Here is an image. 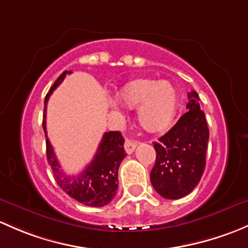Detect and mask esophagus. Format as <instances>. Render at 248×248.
<instances>
[{
  "mask_svg": "<svg viewBox=\"0 0 248 248\" xmlns=\"http://www.w3.org/2000/svg\"><path fill=\"white\" fill-rule=\"evenodd\" d=\"M137 147V142L134 141V140H130V139H126L125 140V144H124V148H125V152L127 153V154H132L135 150V148Z\"/></svg>",
  "mask_w": 248,
  "mask_h": 248,
  "instance_id": "obj_1",
  "label": "esophagus"
}]
</instances>
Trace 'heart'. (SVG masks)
<instances>
[{"mask_svg": "<svg viewBox=\"0 0 248 248\" xmlns=\"http://www.w3.org/2000/svg\"><path fill=\"white\" fill-rule=\"evenodd\" d=\"M118 101L129 108H139L140 125L148 132L165 131L174 121L178 94L167 81L136 78L122 87Z\"/></svg>", "mask_w": 248, "mask_h": 248, "instance_id": "b5f03b06", "label": "heart"}]
</instances>
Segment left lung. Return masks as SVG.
<instances>
[{
  "instance_id": "8db88e82",
  "label": "left lung",
  "mask_w": 248,
  "mask_h": 248,
  "mask_svg": "<svg viewBox=\"0 0 248 248\" xmlns=\"http://www.w3.org/2000/svg\"><path fill=\"white\" fill-rule=\"evenodd\" d=\"M185 114L154 142L156 161L150 172L155 191L167 200H179L192 192L205 170L209 129L197 92L188 93Z\"/></svg>"
}]
</instances>
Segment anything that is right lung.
<instances>
[{"instance_id":"right-lung-1","label":"right lung","mask_w":248,"mask_h":248,"mask_svg":"<svg viewBox=\"0 0 248 248\" xmlns=\"http://www.w3.org/2000/svg\"><path fill=\"white\" fill-rule=\"evenodd\" d=\"M71 71L65 70L55 81L45 96L44 111L46 112V104L52 92L62 83L65 76ZM43 121L45 137H46V159L53 178L60 187L71 198L87 206H104L113 200L118 188V168L126 155L124 150V139L119 131L105 132L99 144L95 156L86 167L85 170L78 175H68L61 170L53 148L47 139L46 121Z\"/></svg>"}]
</instances>
